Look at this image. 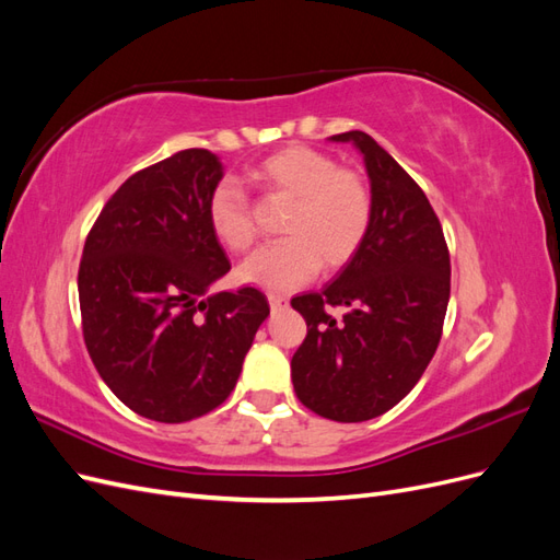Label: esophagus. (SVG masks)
<instances>
[{
	"instance_id": "1",
	"label": "esophagus",
	"mask_w": 560,
	"mask_h": 560,
	"mask_svg": "<svg viewBox=\"0 0 560 560\" xmlns=\"http://www.w3.org/2000/svg\"><path fill=\"white\" fill-rule=\"evenodd\" d=\"M268 303H270V308H273V311H282V308H287V296L270 292L268 294Z\"/></svg>"
}]
</instances>
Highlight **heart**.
I'll return each instance as SVG.
<instances>
[{
  "instance_id": "heart-1",
  "label": "heart",
  "mask_w": 560,
  "mask_h": 560,
  "mask_svg": "<svg viewBox=\"0 0 560 560\" xmlns=\"http://www.w3.org/2000/svg\"><path fill=\"white\" fill-rule=\"evenodd\" d=\"M266 191L292 198L284 217L287 238L264 245L238 268L243 282L287 292L313 280L322 261L346 266L362 247L374 200L360 173L336 167V161L306 144L273 151L249 171ZM208 224L214 238L231 252H245L254 241L247 196L231 179L219 182L208 198Z\"/></svg>"
}]
</instances>
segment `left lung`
<instances>
[{"label":"left lung","mask_w":560,"mask_h":560,"mask_svg":"<svg viewBox=\"0 0 560 560\" xmlns=\"http://www.w3.org/2000/svg\"><path fill=\"white\" fill-rule=\"evenodd\" d=\"M364 159L374 214L358 254L319 294L292 299L308 334L292 358L303 406L336 422L393 409L434 358L451 296V259L428 196L362 130L329 138ZM346 307L336 323L328 306Z\"/></svg>","instance_id":"8db88e82"}]
</instances>
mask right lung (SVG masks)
Masks as SVG:
<instances>
[{
  "label": "right lung",
  "instance_id": "right-lung-1",
  "mask_svg": "<svg viewBox=\"0 0 560 560\" xmlns=\"http://www.w3.org/2000/svg\"><path fill=\"white\" fill-rule=\"evenodd\" d=\"M224 165L184 149L128 177L95 219L79 266L83 341L128 409L156 422L206 416L233 393L266 296L210 292L231 264L208 224Z\"/></svg>",
  "mask_w": 560,
  "mask_h": 560
}]
</instances>
